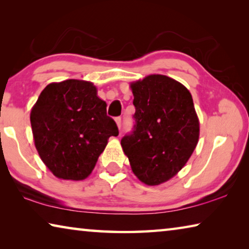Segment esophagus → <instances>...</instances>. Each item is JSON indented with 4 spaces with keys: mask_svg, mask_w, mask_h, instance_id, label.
<instances>
[{
    "mask_svg": "<svg viewBox=\"0 0 249 249\" xmlns=\"http://www.w3.org/2000/svg\"><path fill=\"white\" fill-rule=\"evenodd\" d=\"M115 122H116V124H117V127L121 129V127H122V119H121V117L120 116L115 117Z\"/></svg>",
    "mask_w": 249,
    "mask_h": 249,
    "instance_id": "34e87169",
    "label": "esophagus"
}]
</instances>
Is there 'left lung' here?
<instances>
[{"instance_id": "left-lung-1", "label": "left lung", "mask_w": 249, "mask_h": 249, "mask_svg": "<svg viewBox=\"0 0 249 249\" xmlns=\"http://www.w3.org/2000/svg\"><path fill=\"white\" fill-rule=\"evenodd\" d=\"M130 89L135 125L121 145L135 176L145 184L158 185L191 157L199 141V119L190 92L167 75H147L130 83Z\"/></svg>"}]
</instances>
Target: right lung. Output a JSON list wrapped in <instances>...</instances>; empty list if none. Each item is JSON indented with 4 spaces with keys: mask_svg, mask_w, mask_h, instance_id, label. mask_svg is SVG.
<instances>
[{
    "mask_svg": "<svg viewBox=\"0 0 249 249\" xmlns=\"http://www.w3.org/2000/svg\"><path fill=\"white\" fill-rule=\"evenodd\" d=\"M31 124L43 162L65 180L86 179L108 138L119 135L93 83L74 79L50 83L41 91Z\"/></svg>",
    "mask_w": 249,
    "mask_h": 249,
    "instance_id": "add662e5",
    "label": "right lung"
}]
</instances>
